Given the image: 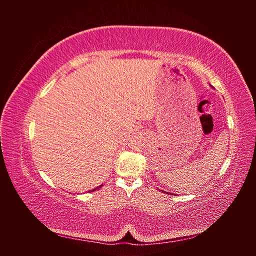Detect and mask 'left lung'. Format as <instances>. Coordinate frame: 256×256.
Instances as JSON below:
<instances>
[{
	"label": "left lung",
	"instance_id": "8db88e82",
	"mask_svg": "<svg viewBox=\"0 0 256 256\" xmlns=\"http://www.w3.org/2000/svg\"><path fill=\"white\" fill-rule=\"evenodd\" d=\"M166 193H168V192H166Z\"/></svg>",
	"mask_w": 256,
	"mask_h": 256
}]
</instances>
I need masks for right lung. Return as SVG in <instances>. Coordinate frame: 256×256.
I'll use <instances>...</instances> for the list:
<instances>
[{
	"mask_svg": "<svg viewBox=\"0 0 256 256\" xmlns=\"http://www.w3.org/2000/svg\"><path fill=\"white\" fill-rule=\"evenodd\" d=\"M102 186H99V187H97V188H95V189H92V191H95V190H97V189H99V188H100V187H102Z\"/></svg>",
	"mask_w": 256,
	"mask_h": 256,
	"instance_id": "add662e5",
	"label": "right lung"
}]
</instances>
